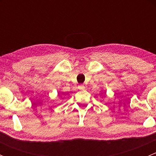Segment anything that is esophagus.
<instances>
[{
	"mask_svg": "<svg viewBox=\"0 0 156 156\" xmlns=\"http://www.w3.org/2000/svg\"><path fill=\"white\" fill-rule=\"evenodd\" d=\"M78 88L79 90H84V88H85V87H84V85H83V84H80V85H78Z\"/></svg>",
	"mask_w": 156,
	"mask_h": 156,
	"instance_id": "obj_1",
	"label": "esophagus"
}]
</instances>
